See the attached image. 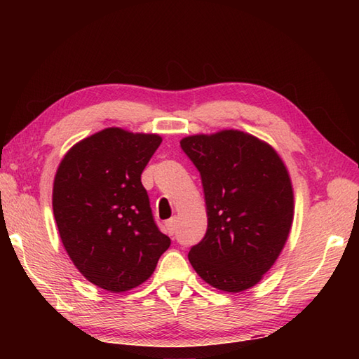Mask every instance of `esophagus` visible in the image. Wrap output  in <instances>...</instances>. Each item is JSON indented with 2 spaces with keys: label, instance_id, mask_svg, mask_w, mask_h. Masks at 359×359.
I'll return each mask as SVG.
<instances>
[{
  "label": "esophagus",
  "instance_id": "esophagus-1",
  "mask_svg": "<svg viewBox=\"0 0 359 359\" xmlns=\"http://www.w3.org/2000/svg\"><path fill=\"white\" fill-rule=\"evenodd\" d=\"M165 226H166L168 233H170V234H174V231H175V219H170V220H166Z\"/></svg>",
  "mask_w": 359,
  "mask_h": 359
}]
</instances>
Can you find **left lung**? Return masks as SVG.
<instances>
[{
  "label": "left lung",
  "mask_w": 359,
  "mask_h": 359,
  "mask_svg": "<svg viewBox=\"0 0 359 359\" xmlns=\"http://www.w3.org/2000/svg\"><path fill=\"white\" fill-rule=\"evenodd\" d=\"M180 147L201 172L208 216L189 262L222 292L255 287L292 230L294 197L285 163L271 144L238 129L188 135Z\"/></svg>",
  "instance_id": "left-lung-1"
}]
</instances>
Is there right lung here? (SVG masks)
Instances as JSON below:
<instances>
[{
	"label": "right lung",
	"mask_w": 359,
	"mask_h": 359,
	"mask_svg": "<svg viewBox=\"0 0 359 359\" xmlns=\"http://www.w3.org/2000/svg\"><path fill=\"white\" fill-rule=\"evenodd\" d=\"M162 137L106 128L75 143L53 179L60 238L94 285L121 293L154 273L171 241L152 217L140 175Z\"/></svg>",
	"instance_id": "add662e5"
}]
</instances>
